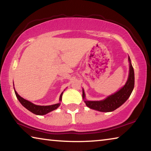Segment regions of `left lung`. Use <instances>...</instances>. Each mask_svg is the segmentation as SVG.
Returning <instances> with one entry per match:
<instances>
[{
  "label": "left lung",
  "mask_w": 151,
  "mask_h": 151,
  "mask_svg": "<svg viewBox=\"0 0 151 151\" xmlns=\"http://www.w3.org/2000/svg\"><path fill=\"white\" fill-rule=\"evenodd\" d=\"M129 74L127 83L124 86L116 92L115 93L109 96L107 98L99 101H86L85 99V91L83 89V98L86 105L88 108L100 112H112L116 110L127 101L132 92L134 86V73L129 57Z\"/></svg>",
  "instance_id": "8db88e82"
}]
</instances>
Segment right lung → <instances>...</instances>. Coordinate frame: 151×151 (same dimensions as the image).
I'll return each mask as SVG.
<instances>
[{"instance_id":"right-lung-1","label":"right lung","mask_w":151,"mask_h":151,"mask_svg":"<svg viewBox=\"0 0 151 151\" xmlns=\"http://www.w3.org/2000/svg\"><path fill=\"white\" fill-rule=\"evenodd\" d=\"M14 90V93L16 96L17 97L18 100L19 101V102L22 106L25 107L27 110H29V111H30L32 113H34L35 114H37V115H45V114L48 113L51 111H54V110L57 109L58 106H60V103L55 104H52V105H49V106H39V105H36V104L32 103L31 102H30L29 101L26 100L22 98V97L20 96L19 94H18L17 93V91ZM63 92L60 94V98H59V101L60 102L62 101V96H63Z\"/></svg>"}]
</instances>
